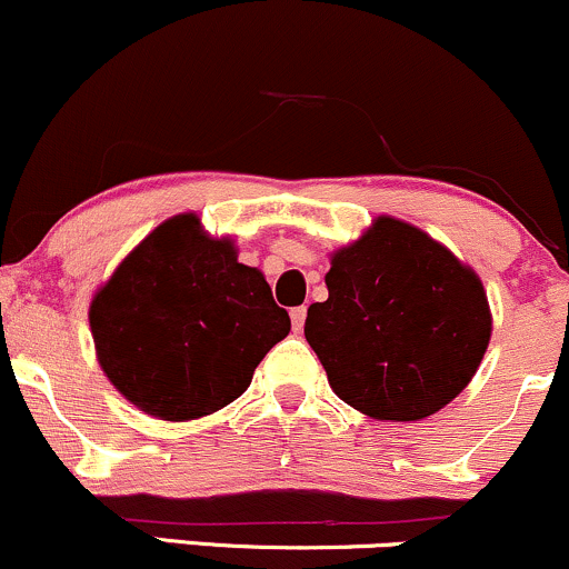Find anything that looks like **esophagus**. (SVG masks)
<instances>
[{"label": "esophagus", "instance_id": "34e87169", "mask_svg": "<svg viewBox=\"0 0 569 569\" xmlns=\"http://www.w3.org/2000/svg\"><path fill=\"white\" fill-rule=\"evenodd\" d=\"M290 319H292V330H296V333H301L303 322H306V306H296V309L290 311Z\"/></svg>", "mask_w": 569, "mask_h": 569}]
</instances>
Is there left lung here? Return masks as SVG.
Masks as SVG:
<instances>
[{
	"label": "left lung",
	"mask_w": 569,
	"mask_h": 569,
	"mask_svg": "<svg viewBox=\"0 0 569 569\" xmlns=\"http://www.w3.org/2000/svg\"><path fill=\"white\" fill-rule=\"evenodd\" d=\"M328 301L306 341L343 403L381 422H419L481 366L491 309L481 277L422 228L379 214L330 252Z\"/></svg>",
	"instance_id": "obj_1"
}]
</instances>
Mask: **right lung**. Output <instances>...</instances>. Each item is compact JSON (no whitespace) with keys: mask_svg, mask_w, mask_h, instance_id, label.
Here are the masks:
<instances>
[{"mask_svg":"<svg viewBox=\"0 0 569 569\" xmlns=\"http://www.w3.org/2000/svg\"><path fill=\"white\" fill-rule=\"evenodd\" d=\"M96 360L150 417L190 422L233 403L290 333L260 268L239 263L231 236L182 212L150 231L93 292Z\"/></svg>","mask_w":569,"mask_h":569,"instance_id":"1","label":"right lung"}]
</instances>
